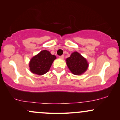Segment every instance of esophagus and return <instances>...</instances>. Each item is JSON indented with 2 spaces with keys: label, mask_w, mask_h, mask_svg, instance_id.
Segmentation results:
<instances>
[{
  "label": "esophagus",
  "mask_w": 120,
  "mask_h": 120,
  "mask_svg": "<svg viewBox=\"0 0 120 120\" xmlns=\"http://www.w3.org/2000/svg\"><path fill=\"white\" fill-rule=\"evenodd\" d=\"M59 58L61 59H63L64 58V55H61V56H59Z\"/></svg>",
  "instance_id": "esophagus-1"
}]
</instances>
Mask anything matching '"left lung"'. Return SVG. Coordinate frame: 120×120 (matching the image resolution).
Listing matches in <instances>:
<instances>
[{"mask_svg":"<svg viewBox=\"0 0 120 120\" xmlns=\"http://www.w3.org/2000/svg\"><path fill=\"white\" fill-rule=\"evenodd\" d=\"M66 63L71 73L77 75L83 74L89 67L86 59L77 51L71 53L70 57L66 59Z\"/></svg>","mask_w":120,"mask_h":120,"instance_id":"1","label":"left lung"}]
</instances>
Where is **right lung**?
Instances as JSON below:
<instances>
[{"instance_id":"obj_1","label":"right lung","mask_w":120,"mask_h":120,"mask_svg":"<svg viewBox=\"0 0 120 120\" xmlns=\"http://www.w3.org/2000/svg\"><path fill=\"white\" fill-rule=\"evenodd\" d=\"M56 59L47 50H42L30 59L29 67L32 73L41 75L47 73L53 61Z\"/></svg>"}]
</instances>
